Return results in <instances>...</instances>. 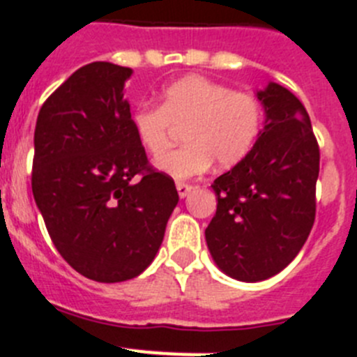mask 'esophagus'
I'll list each match as a JSON object with an SVG mask.
<instances>
[{"instance_id":"1","label":"esophagus","mask_w":357,"mask_h":357,"mask_svg":"<svg viewBox=\"0 0 357 357\" xmlns=\"http://www.w3.org/2000/svg\"><path fill=\"white\" fill-rule=\"evenodd\" d=\"M176 188H178V194H179V197H186V195L190 194V190H192V185H188V183H176Z\"/></svg>"}]
</instances>
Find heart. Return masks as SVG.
I'll list each match as a JSON object with an SVG mask.
<instances>
[{
  "label": "heart",
  "mask_w": 357,
  "mask_h": 357,
  "mask_svg": "<svg viewBox=\"0 0 357 357\" xmlns=\"http://www.w3.org/2000/svg\"><path fill=\"white\" fill-rule=\"evenodd\" d=\"M263 108L255 96L202 76H186L162 92L160 107L140 105L131 114L139 146L153 158L169 151L176 130L185 146L156 163L160 171L186 179L208 171L217 160L231 167L249 155L261 130Z\"/></svg>",
  "instance_id": "b5f03b06"
}]
</instances>
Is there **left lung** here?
<instances>
[{
	"mask_svg": "<svg viewBox=\"0 0 357 357\" xmlns=\"http://www.w3.org/2000/svg\"><path fill=\"white\" fill-rule=\"evenodd\" d=\"M265 124L249 155L213 181L208 249L229 278L268 279L298 255L314 222L320 151L306 108L271 82L256 92Z\"/></svg>",
	"mask_w": 357,
	"mask_h": 357,
	"instance_id": "left-lung-1",
	"label": "left lung"
}]
</instances>
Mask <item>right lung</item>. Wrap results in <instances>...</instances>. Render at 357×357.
Segmentation results:
<instances>
[{"mask_svg":"<svg viewBox=\"0 0 357 357\" xmlns=\"http://www.w3.org/2000/svg\"><path fill=\"white\" fill-rule=\"evenodd\" d=\"M131 73L110 62L83 66L46 99L35 126V202L62 258L98 282L142 274L179 201L131 130Z\"/></svg>","mask_w":357,"mask_h":357,"instance_id":"obj_1","label":"right lung"}]
</instances>
